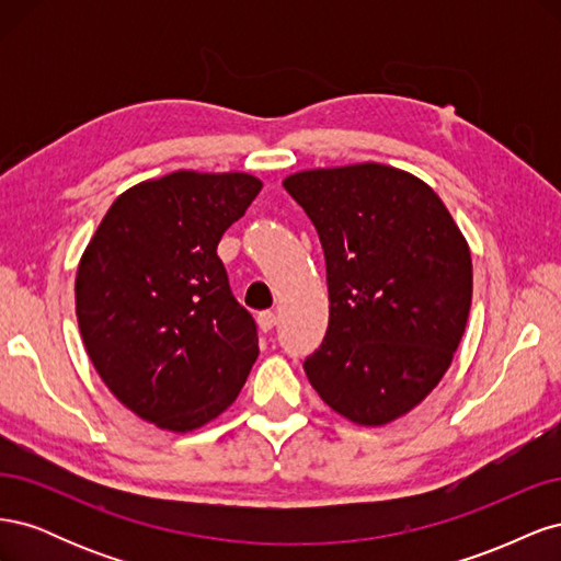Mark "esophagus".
<instances>
[{"label":"esophagus","instance_id":"34e87169","mask_svg":"<svg viewBox=\"0 0 561 561\" xmlns=\"http://www.w3.org/2000/svg\"><path fill=\"white\" fill-rule=\"evenodd\" d=\"M257 322H260V330L262 332H271V330H274V325H276V313L274 311H262L257 316Z\"/></svg>","mask_w":561,"mask_h":561}]
</instances>
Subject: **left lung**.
<instances>
[{
	"mask_svg": "<svg viewBox=\"0 0 561 561\" xmlns=\"http://www.w3.org/2000/svg\"><path fill=\"white\" fill-rule=\"evenodd\" d=\"M325 252L330 322L304 371L334 412L383 426L445 377L461 342L470 250L426 182L381 163L283 182Z\"/></svg>",
	"mask_w": 561,
	"mask_h": 561,
	"instance_id": "8db88e82",
	"label": "left lung"
}]
</instances>
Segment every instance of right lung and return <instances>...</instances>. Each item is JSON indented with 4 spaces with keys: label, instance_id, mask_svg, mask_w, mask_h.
I'll list each match as a JSON object with an SVG mask.
<instances>
[{
    "label": "right lung",
    "instance_id": "1",
    "mask_svg": "<svg viewBox=\"0 0 561 561\" xmlns=\"http://www.w3.org/2000/svg\"><path fill=\"white\" fill-rule=\"evenodd\" d=\"M262 182L180 171L130 186L77 271V320L100 379L161 428L203 426L239 396L257 360V325L217 257Z\"/></svg>",
    "mask_w": 561,
    "mask_h": 561
}]
</instances>
